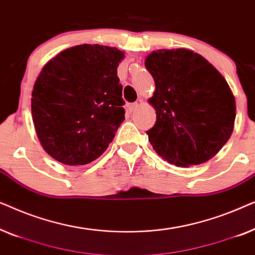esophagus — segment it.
I'll return each mask as SVG.
<instances>
[{
  "label": "esophagus",
  "instance_id": "1",
  "mask_svg": "<svg viewBox=\"0 0 255 255\" xmlns=\"http://www.w3.org/2000/svg\"><path fill=\"white\" fill-rule=\"evenodd\" d=\"M138 108H139V103H132L128 106V110H130V113H134Z\"/></svg>",
  "mask_w": 255,
  "mask_h": 255
}]
</instances>
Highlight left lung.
<instances>
[{"label":"left lung","instance_id":"1","mask_svg":"<svg viewBox=\"0 0 255 255\" xmlns=\"http://www.w3.org/2000/svg\"><path fill=\"white\" fill-rule=\"evenodd\" d=\"M145 66L155 82L148 102L156 122L146 131L154 151L177 167L214 158L231 137L236 120L235 96L224 76L186 48L152 52Z\"/></svg>","mask_w":255,"mask_h":255}]
</instances>
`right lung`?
<instances>
[{
    "mask_svg": "<svg viewBox=\"0 0 255 255\" xmlns=\"http://www.w3.org/2000/svg\"><path fill=\"white\" fill-rule=\"evenodd\" d=\"M124 52L83 44L51 59L34 82L31 111L41 146L68 166L94 161L125 120L117 76Z\"/></svg>",
    "mask_w": 255,
    "mask_h": 255,
    "instance_id": "obj_1",
    "label": "right lung"
}]
</instances>
